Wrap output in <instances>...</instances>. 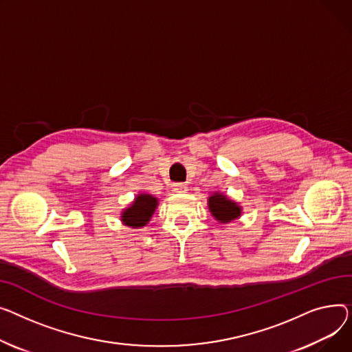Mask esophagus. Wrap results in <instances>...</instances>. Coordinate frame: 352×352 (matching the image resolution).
<instances>
[{
  "label": "esophagus",
  "mask_w": 352,
  "mask_h": 352,
  "mask_svg": "<svg viewBox=\"0 0 352 352\" xmlns=\"http://www.w3.org/2000/svg\"><path fill=\"white\" fill-rule=\"evenodd\" d=\"M186 190H188V188H186L184 183H176V184H173V192H176V193H184Z\"/></svg>",
  "instance_id": "esophagus-1"
}]
</instances>
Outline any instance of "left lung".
<instances>
[{
	"label": "left lung",
	"mask_w": 352,
	"mask_h": 352,
	"mask_svg": "<svg viewBox=\"0 0 352 352\" xmlns=\"http://www.w3.org/2000/svg\"><path fill=\"white\" fill-rule=\"evenodd\" d=\"M208 208L214 220L221 224L240 219L243 213L241 206L221 192H214L208 197Z\"/></svg>",
	"instance_id": "left-lung-1"
}]
</instances>
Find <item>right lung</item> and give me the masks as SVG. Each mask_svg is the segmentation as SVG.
Instances as JSON below:
<instances>
[{"instance_id": "obj_1", "label": "right lung", "mask_w": 352, "mask_h": 352, "mask_svg": "<svg viewBox=\"0 0 352 352\" xmlns=\"http://www.w3.org/2000/svg\"><path fill=\"white\" fill-rule=\"evenodd\" d=\"M159 206V199L149 193H139L128 208L120 212V221L131 229H142L155 214Z\"/></svg>"}]
</instances>
